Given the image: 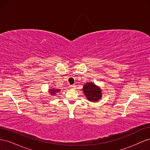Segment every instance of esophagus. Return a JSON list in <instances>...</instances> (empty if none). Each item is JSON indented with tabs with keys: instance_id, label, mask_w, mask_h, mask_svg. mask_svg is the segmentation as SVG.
I'll return each instance as SVG.
<instances>
[{
	"instance_id": "34e87169",
	"label": "esophagus",
	"mask_w": 150,
	"mask_h": 150,
	"mask_svg": "<svg viewBox=\"0 0 150 150\" xmlns=\"http://www.w3.org/2000/svg\"><path fill=\"white\" fill-rule=\"evenodd\" d=\"M69 87L71 88H75V85H70L69 86Z\"/></svg>"
}]
</instances>
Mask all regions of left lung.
I'll return each mask as SVG.
<instances>
[{"mask_svg":"<svg viewBox=\"0 0 150 150\" xmlns=\"http://www.w3.org/2000/svg\"><path fill=\"white\" fill-rule=\"evenodd\" d=\"M83 92L90 101H97L101 97V89L94 83H86L84 86Z\"/></svg>","mask_w":150,"mask_h":150,"instance_id":"left-lung-1","label":"left lung"}]
</instances>
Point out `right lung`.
<instances>
[{
	"label": "right lung",
	"mask_w": 150,
	"mask_h": 150,
	"mask_svg": "<svg viewBox=\"0 0 150 150\" xmlns=\"http://www.w3.org/2000/svg\"><path fill=\"white\" fill-rule=\"evenodd\" d=\"M59 89H50V93H51V94H55L56 93H57V92H59Z\"/></svg>",
	"instance_id": "right-lung-1"
}]
</instances>
